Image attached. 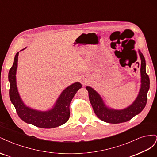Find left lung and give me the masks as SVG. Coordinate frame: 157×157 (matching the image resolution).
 Here are the masks:
<instances>
[{
	"instance_id": "obj_1",
	"label": "left lung",
	"mask_w": 157,
	"mask_h": 157,
	"mask_svg": "<svg viewBox=\"0 0 157 157\" xmlns=\"http://www.w3.org/2000/svg\"><path fill=\"white\" fill-rule=\"evenodd\" d=\"M139 54L141 58V88L136 100L129 107L121 110L109 108L105 105L100 95L96 90L90 86L86 87L88 92L90 103L95 114L99 119L111 124L124 122L138 115L145 108L147 100V92L149 89L150 80L148 75L146 73V63L144 56L140 51H139Z\"/></svg>"
}]
</instances>
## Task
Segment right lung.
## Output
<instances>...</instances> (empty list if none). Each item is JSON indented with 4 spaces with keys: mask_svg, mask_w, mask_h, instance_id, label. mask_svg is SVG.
Segmentation results:
<instances>
[{
    "mask_svg": "<svg viewBox=\"0 0 157 157\" xmlns=\"http://www.w3.org/2000/svg\"><path fill=\"white\" fill-rule=\"evenodd\" d=\"M18 54L19 52L16 54L13 65L8 73V80L10 84L9 95L18 116L26 123L42 128H53L65 124L69 118L71 101L75 94L81 88L82 84L80 82H75L66 88L50 110L40 111L27 107L20 96L16 85V75Z\"/></svg>",
    "mask_w": 157,
    "mask_h": 157,
    "instance_id": "obj_1",
    "label": "right lung"
}]
</instances>
